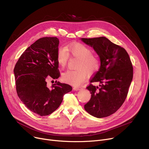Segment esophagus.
I'll return each instance as SVG.
<instances>
[{
    "label": "esophagus",
    "instance_id": "1",
    "mask_svg": "<svg viewBox=\"0 0 149 149\" xmlns=\"http://www.w3.org/2000/svg\"><path fill=\"white\" fill-rule=\"evenodd\" d=\"M73 89H74V91H79V90H80L81 89V87H76V86H75V87H74Z\"/></svg>",
    "mask_w": 149,
    "mask_h": 149
}]
</instances>
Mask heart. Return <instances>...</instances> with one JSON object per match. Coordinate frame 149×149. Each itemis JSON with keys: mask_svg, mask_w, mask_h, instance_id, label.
<instances>
[{"mask_svg": "<svg viewBox=\"0 0 149 149\" xmlns=\"http://www.w3.org/2000/svg\"><path fill=\"white\" fill-rule=\"evenodd\" d=\"M68 50L72 56L79 60L76 70H67L62 74V80L72 85L80 84L86 78L87 73L92 74L98 70L100 59L97 55L93 54L89 47L81 43H74L68 46ZM66 47H60L57 53V60L59 66L66 68L69 58V53Z\"/></svg>", "mask_w": 149, "mask_h": 149, "instance_id": "1", "label": "heart"}]
</instances>
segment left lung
<instances>
[{
	"label": "left lung",
	"mask_w": 149,
	"mask_h": 149,
	"mask_svg": "<svg viewBox=\"0 0 149 149\" xmlns=\"http://www.w3.org/2000/svg\"><path fill=\"white\" fill-rule=\"evenodd\" d=\"M100 58L101 66L86 87L91 93L84 109L97 118H104L116 112L124 103L133 79V66L127 51L105 37L82 38ZM99 82V87L92 82Z\"/></svg>",
	"instance_id": "left-lung-1"
}]
</instances>
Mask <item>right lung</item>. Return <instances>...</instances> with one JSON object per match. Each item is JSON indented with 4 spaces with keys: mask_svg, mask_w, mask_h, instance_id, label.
<instances>
[{
    "mask_svg": "<svg viewBox=\"0 0 149 149\" xmlns=\"http://www.w3.org/2000/svg\"><path fill=\"white\" fill-rule=\"evenodd\" d=\"M59 40L56 37L39 38L23 52L14 69L17 95L26 107L38 115L52 113L60 106L70 85L56 80L52 89L47 80L60 77L57 53Z\"/></svg>",
    "mask_w": 149,
    "mask_h": 149,
    "instance_id": "obj_1",
    "label": "right lung"
}]
</instances>
